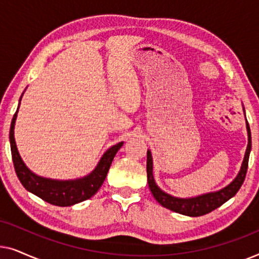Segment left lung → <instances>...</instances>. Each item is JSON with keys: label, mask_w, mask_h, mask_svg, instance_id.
I'll return each mask as SVG.
<instances>
[{"label": "left lung", "mask_w": 259, "mask_h": 259, "mask_svg": "<svg viewBox=\"0 0 259 259\" xmlns=\"http://www.w3.org/2000/svg\"><path fill=\"white\" fill-rule=\"evenodd\" d=\"M244 114H245V109L243 107ZM246 119V118H245ZM246 131H247V147L245 151V155H244L242 166L238 175L235 179L232 180L229 185H226L223 189L218 191H213V192H208L200 194V196L190 197V198H179L171 196V194L166 193L162 191L160 187L155 183L153 177V159H152V153L150 150H147V182L148 187H150L152 194L161 206H164L168 210L177 213L189 215V217H199V215H204L208 213V212L215 210V208L221 206L224 203H226L229 199L235 196L238 192V190L244 183L245 179L246 171H247V164H249V157L251 152V131L249 122L246 121Z\"/></svg>", "instance_id": "obj_1"}]
</instances>
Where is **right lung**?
Returning <instances> with one entry per match:
<instances>
[{
    "instance_id": "right-lung-1",
    "label": "right lung",
    "mask_w": 259,
    "mask_h": 259,
    "mask_svg": "<svg viewBox=\"0 0 259 259\" xmlns=\"http://www.w3.org/2000/svg\"><path fill=\"white\" fill-rule=\"evenodd\" d=\"M22 95L20 98L19 107ZM19 107H17L15 114H14L12 125H10L9 140L14 167H15L17 178L20 179L24 189L38 198H41L42 200L47 201L49 204L56 205V206H72L74 204L81 203V201L93 197L101 187L102 183L105 182L113 159H114L116 152L121 148L123 141H120V143L109 147L99 160L98 165L95 166L93 171L90 175L82 177V178L68 180L45 178V177L37 176L36 173L30 171L27 167V165L24 164L22 158H21L19 150H17L15 137H14V128H15Z\"/></svg>"
}]
</instances>
